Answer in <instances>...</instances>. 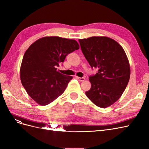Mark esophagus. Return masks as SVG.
Segmentation results:
<instances>
[{"label": "esophagus", "instance_id": "34e87169", "mask_svg": "<svg viewBox=\"0 0 149 149\" xmlns=\"http://www.w3.org/2000/svg\"><path fill=\"white\" fill-rule=\"evenodd\" d=\"M78 79H79V81H84L85 80V78L84 77H82V78L78 77Z\"/></svg>", "mask_w": 149, "mask_h": 149}]
</instances>
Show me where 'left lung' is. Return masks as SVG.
<instances>
[{
	"label": "left lung",
	"instance_id": "obj_1",
	"mask_svg": "<svg viewBox=\"0 0 149 149\" xmlns=\"http://www.w3.org/2000/svg\"><path fill=\"white\" fill-rule=\"evenodd\" d=\"M79 42L90 66L98 70L89 76L91 87L86 95L97 106L109 107L120 97L129 83L127 56L120 45L109 37H92Z\"/></svg>",
	"mask_w": 149,
	"mask_h": 149
}]
</instances>
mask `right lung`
<instances>
[{
    "label": "right lung",
    "mask_w": 149,
    "mask_h": 149,
    "mask_svg": "<svg viewBox=\"0 0 149 149\" xmlns=\"http://www.w3.org/2000/svg\"><path fill=\"white\" fill-rule=\"evenodd\" d=\"M79 48L74 40L45 37L26 49L20 67V79L26 93L41 106L61 96L73 77L57 71L69 53Z\"/></svg>",
    "instance_id": "right-lung-1"
}]
</instances>
